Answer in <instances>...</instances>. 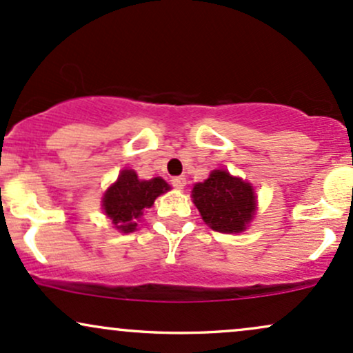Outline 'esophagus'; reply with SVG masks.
<instances>
[{
    "instance_id": "1",
    "label": "esophagus",
    "mask_w": 353,
    "mask_h": 353,
    "mask_svg": "<svg viewBox=\"0 0 353 353\" xmlns=\"http://www.w3.org/2000/svg\"><path fill=\"white\" fill-rule=\"evenodd\" d=\"M172 185L176 189H184L185 188V177L182 176H177V177H172Z\"/></svg>"
}]
</instances>
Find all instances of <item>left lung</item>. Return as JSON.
I'll return each instance as SVG.
<instances>
[{"label":"left lung","instance_id":"8db88e82","mask_svg":"<svg viewBox=\"0 0 353 353\" xmlns=\"http://www.w3.org/2000/svg\"><path fill=\"white\" fill-rule=\"evenodd\" d=\"M192 199L205 224L217 232H241L254 217L252 185L228 171L210 172L209 179L194 185Z\"/></svg>","mask_w":353,"mask_h":353}]
</instances>
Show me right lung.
<instances>
[{
    "mask_svg": "<svg viewBox=\"0 0 353 353\" xmlns=\"http://www.w3.org/2000/svg\"><path fill=\"white\" fill-rule=\"evenodd\" d=\"M165 190H169V184L161 177L141 181L132 169H124L104 194V212L111 217L117 229L132 232L137 225L136 221L143 216V210L151 208L156 197Z\"/></svg>",
    "mask_w": 353,
    "mask_h": 353,
    "instance_id": "1",
    "label": "right lung"
}]
</instances>
